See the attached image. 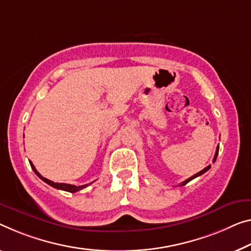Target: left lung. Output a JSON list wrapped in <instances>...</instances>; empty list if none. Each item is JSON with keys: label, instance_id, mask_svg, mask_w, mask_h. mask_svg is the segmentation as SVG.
Listing matches in <instances>:
<instances>
[{"label": "left lung", "instance_id": "8db88e82", "mask_svg": "<svg viewBox=\"0 0 251 251\" xmlns=\"http://www.w3.org/2000/svg\"><path fill=\"white\" fill-rule=\"evenodd\" d=\"M218 152H219V147L217 148V151H215V155H214V158H213V163H214V161L215 160H217V157H218ZM211 168V165H209V166H207V167H205V168H204L203 169V171H201V172H199L198 173V174H195V175H193L192 177H190V178H187L186 180H184V182L182 183V184H180V186H183V185H186L188 182H191V180L192 179H194L195 178V177H198V176H201L202 174H204V173H205V172H207V171H209V169Z\"/></svg>", "mask_w": 251, "mask_h": 251}]
</instances>
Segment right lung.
I'll return each instance as SVG.
<instances>
[{
	"label": "right lung",
	"mask_w": 251,
	"mask_h": 251,
	"mask_svg": "<svg viewBox=\"0 0 251 251\" xmlns=\"http://www.w3.org/2000/svg\"><path fill=\"white\" fill-rule=\"evenodd\" d=\"M30 165H31V168L33 169V172L36 173V175L39 177V178H41L42 180H44L45 183H47L48 185H50V186L55 187L57 188V190H63V191H66V192H71V193H75L77 191H80L83 190V188H85L86 186H88V184L86 185H80V186H75V185H71V184H64V183H55L52 182V180H49L47 178H45L44 176H41L39 173H38V171L36 169V167H34L33 164L30 161Z\"/></svg>",
	"instance_id": "right-lung-1"
}]
</instances>
